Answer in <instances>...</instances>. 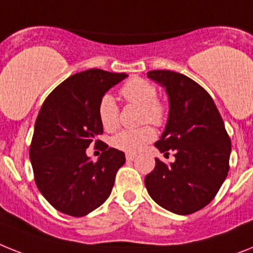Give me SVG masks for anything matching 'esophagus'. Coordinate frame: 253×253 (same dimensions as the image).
Masks as SVG:
<instances>
[{"label": "esophagus", "mask_w": 253, "mask_h": 253, "mask_svg": "<svg viewBox=\"0 0 253 253\" xmlns=\"http://www.w3.org/2000/svg\"><path fill=\"white\" fill-rule=\"evenodd\" d=\"M125 158H126V160H128V162H131V160H134L135 158H137V155H135V154H126V155H125Z\"/></svg>", "instance_id": "34e87169"}]
</instances>
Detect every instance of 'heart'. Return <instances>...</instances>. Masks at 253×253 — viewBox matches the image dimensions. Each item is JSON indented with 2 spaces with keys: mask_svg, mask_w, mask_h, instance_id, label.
I'll list each match as a JSON object with an SVG mask.
<instances>
[{
  "mask_svg": "<svg viewBox=\"0 0 253 253\" xmlns=\"http://www.w3.org/2000/svg\"><path fill=\"white\" fill-rule=\"evenodd\" d=\"M122 97L130 104L142 110V123L160 125L167 116V108L158 99V89L152 83L134 77L123 85ZM98 118L106 130H114L119 124V107L111 94H104L98 104ZM155 138V131L150 126L138 129H124L115 134L111 139L114 147L122 151L138 152Z\"/></svg>",
  "mask_w": 253,
  "mask_h": 253,
  "instance_id": "1",
  "label": "heart"
}]
</instances>
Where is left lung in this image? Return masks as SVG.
<instances>
[{
    "mask_svg": "<svg viewBox=\"0 0 253 253\" xmlns=\"http://www.w3.org/2000/svg\"><path fill=\"white\" fill-rule=\"evenodd\" d=\"M147 77L166 89L169 114L155 142L164 155L174 151L169 166L155 159L145 178L155 203L176 214H190L210 204L229 172L231 142L211 95L190 77L173 71H150Z\"/></svg>",
    "mask_w": 253,
    "mask_h": 253,
    "instance_id": "obj_1",
    "label": "left lung"
}]
</instances>
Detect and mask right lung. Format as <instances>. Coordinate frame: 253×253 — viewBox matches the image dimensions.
I'll return each instance as SVG.
<instances>
[{
  "label": "right lung",
  "mask_w": 253,
  "mask_h": 253,
  "mask_svg": "<svg viewBox=\"0 0 253 253\" xmlns=\"http://www.w3.org/2000/svg\"><path fill=\"white\" fill-rule=\"evenodd\" d=\"M125 77L103 70L79 72L58 85L40 110L29 159L40 193L62 213L86 216L111 194L124 152L103 143L106 150L93 163L86 149L101 142V98Z\"/></svg>",
  "instance_id": "right-lung-1"
}]
</instances>
